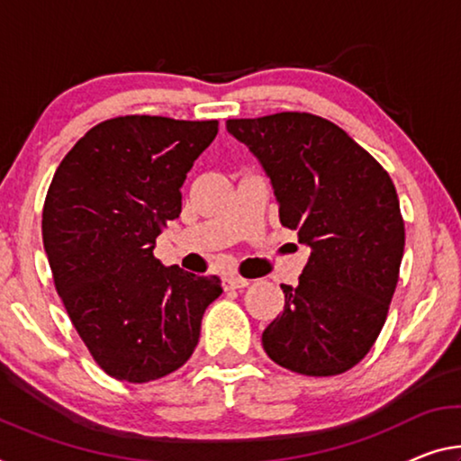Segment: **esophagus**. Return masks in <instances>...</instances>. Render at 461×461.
<instances>
[{"instance_id": "1", "label": "esophagus", "mask_w": 461, "mask_h": 461, "mask_svg": "<svg viewBox=\"0 0 461 461\" xmlns=\"http://www.w3.org/2000/svg\"><path fill=\"white\" fill-rule=\"evenodd\" d=\"M251 285V280L243 278V276H237V274H230L224 278V288L226 290H237V288H247Z\"/></svg>"}]
</instances>
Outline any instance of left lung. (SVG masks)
Returning <instances> with one entry per match:
<instances>
[{
	"instance_id": "left-lung-1",
	"label": "left lung",
	"mask_w": 461,
	"mask_h": 461,
	"mask_svg": "<svg viewBox=\"0 0 461 461\" xmlns=\"http://www.w3.org/2000/svg\"><path fill=\"white\" fill-rule=\"evenodd\" d=\"M270 176L280 222L311 258L261 344L276 365L309 377L352 369L373 348L400 278L403 218L393 181L336 123L299 111L229 119Z\"/></svg>"
}]
</instances>
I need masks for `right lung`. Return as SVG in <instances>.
Masks as SVG:
<instances>
[{"label": "right lung", "mask_w": 461, "mask_h": 461, "mask_svg": "<svg viewBox=\"0 0 461 461\" xmlns=\"http://www.w3.org/2000/svg\"><path fill=\"white\" fill-rule=\"evenodd\" d=\"M218 122L123 115L98 123L59 162L42 206L55 290L101 369L146 384L187 363L221 278L154 258L181 214V185Z\"/></svg>", "instance_id": "add662e5"}]
</instances>
